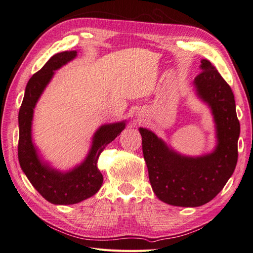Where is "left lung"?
Wrapping results in <instances>:
<instances>
[{
	"instance_id": "obj_1",
	"label": "left lung",
	"mask_w": 253,
	"mask_h": 253,
	"mask_svg": "<svg viewBox=\"0 0 253 253\" xmlns=\"http://www.w3.org/2000/svg\"><path fill=\"white\" fill-rule=\"evenodd\" d=\"M201 62L202 72L195 77L194 85L213 114L215 150L198 157L183 156L153 132L139 128L152 189L160 201L172 206L198 207L209 203L225 187L237 163L240 121L232 89L209 60Z\"/></svg>"
}]
</instances>
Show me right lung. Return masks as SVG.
Listing matches in <instances>:
<instances>
[{
  "instance_id": "obj_1",
  "label": "right lung",
  "mask_w": 253,
  "mask_h": 253,
  "mask_svg": "<svg viewBox=\"0 0 253 253\" xmlns=\"http://www.w3.org/2000/svg\"><path fill=\"white\" fill-rule=\"evenodd\" d=\"M77 51H62L53 55L39 72L29 79L19 112L18 156L23 172L45 200L55 205H73L93 196L101 188L103 176L98 170L99 155L126 127V122L104 125L97 129L85 160L72 171L60 172L44 164L38 156L32 140L34 109L53 72L70 62Z\"/></svg>"
}]
</instances>
